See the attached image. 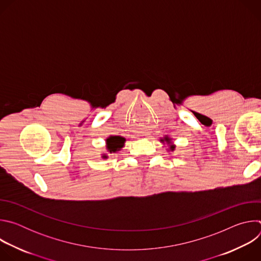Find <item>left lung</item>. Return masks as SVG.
Segmentation results:
<instances>
[{"mask_svg": "<svg viewBox=\"0 0 261 261\" xmlns=\"http://www.w3.org/2000/svg\"><path fill=\"white\" fill-rule=\"evenodd\" d=\"M170 148H171V150H174V146H171Z\"/></svg>", "mask_w": 261, "mask_h": 261, "instance_id": "left-lung-1", "label": "left lung"}]
</instances>
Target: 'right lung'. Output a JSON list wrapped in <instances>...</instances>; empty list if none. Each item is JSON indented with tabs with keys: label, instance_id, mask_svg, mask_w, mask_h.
<instances>
[{
	"label": "right lung",
	"instance_id": "obj_1",
	"mask_svg": "<svg viewBox=\"0 0 261 261\" xmlns=\"http://www.w3.org/2000/svg\"><path fill=\"white\" fill-rule=\"evenodd\" d=\"M125 142V138L121 136H111L107 139V147L110 153H115L119 151L121 147H123ZM107 156H103V158H106Z\"/></svg>",
	"mask_w": 261,
	"mask_h": 261
}]
</instances>
